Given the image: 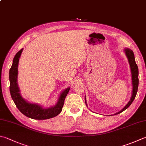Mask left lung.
Returning a JSON list of instances; mask_svg holds the SVG:
<instances>
[{"label":"left lung","mask_w":146,"mask_h":146,"mask_svg":"<svg viewBox=\"0 0 146 146\" xmlns=\"http://www.w3.org/2000/svg\"><path fill=\"white\" fill-rule=\"evenodd\" d=\"M125 51L126 55V56H127L128 59L129 64H130V68H131V77H132L131 78H132L133 93H132V96H131V98L130 99V100L128 103L127 105H126L124 107V108H123L121 110V111L118 112L117 113L115 114L114 115H116V114L121 113V112L124 111L125 110H126L129 106L131 105V103H132L133 102L135 98V97H136L137 90H138V86H139V69H138V67H137V65L136 64V63H135V56H134L133 52L132 50H131V49H128V48L125 49ZM85 99H86V98H85ZM85 103H86V100H85Z\"/></svg>","instance_id":"8db88e82"}]
</instances>
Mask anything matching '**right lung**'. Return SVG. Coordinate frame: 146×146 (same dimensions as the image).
Here are the masks:
<instances>
[{
    "label": "right lung",
    "mask_w": 146,
    "mask_h": 146,
    "mask_svg": "<svg viewBox=\"0 0 146 146\" xmlns=\"http://www.w3.org/2000/svg\"><path fill=\"white\" fill-rule=\"evenodd\" d=\"M23 51V49L19 51L14 57L11 67L9 70L10 93L16 106L25 116L34 119H47L58 115L61 112L64 106L66 96L69 92L70 88L65 90L60 95L58 102L55 106L49 109H43L40 106L30 104L21 97L20 90L17 84L18 65L19 58Z\"/></svg>",
    "instance_id": "add662e5"
}]
</instances>
